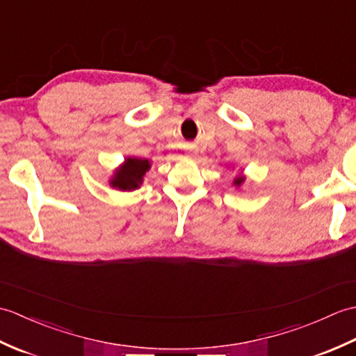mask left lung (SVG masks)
Here are the masks:
<instances>
[{"label": "left lung", "instance_id": "8db88e82", "mask_svg": "<svg viewBox=\"0 0 356 356\" xmlns=\"http://www.w3.org/2000/svg\"><path fill=\"white\" fill-rule=\"evenodd\" d=\"M241 182H243V179H236V184H237V185H240Z\"/></svg>", "mask_w": 356, "mask_h": 356}]
</instances>
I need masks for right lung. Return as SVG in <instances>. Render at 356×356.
<instances>
[{
	"mask_svg": "<svg viewBox=\"0 0 356 356\" xmlns=\"http://www.w3.org/2000/svg\"><path fill=\"white\" fill-rule=\"evenodd\" d=\"M149 170V162L147 159H127L124 166L116 171L111 185L122 191L136 190L142 184L143 174Z\"/></svg>",
	"mask_w": 356,
	"mask_h": 356,
	"instance_id": "right-lung-1",
	"label": "right lung"
}]
</instances>
